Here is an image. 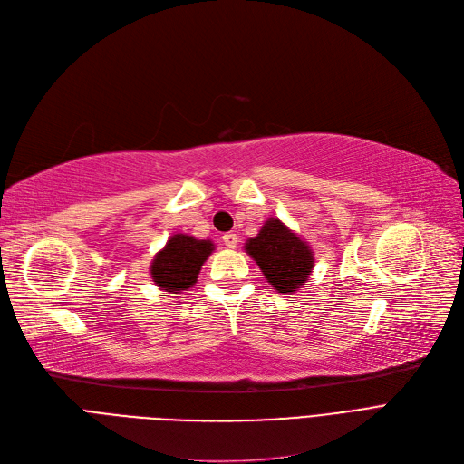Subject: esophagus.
Listing matches in <instances>:
<instances>
[{
  "mask_svg": "<svg viewBox=\"0 0 464 464\" xmlns=\"http://www.w3.org/2000/svg\"><path fill=\"white\" fill-rule=\"evenodd\" d=\"M222 240H224V245H226L227 248H235V246H237V242H238V238H237V235H235V233H224Z\"/></svg>",
  "mask_w": 464,
  "mask_h": 464,
  "instance_id": "esophagus-1",
  "label": "esophagus"
}]
</instances>
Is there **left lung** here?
I'll use <instances>...</instances> for the list:
<instances>
[{
  "label": "left lung",
  "mask_w": 464,
  "mask_h": 464,
  "mask_svg": "<svg viewBox=\"0 0 464 464\" xmlns=\"http://www.w3.org/2000/svg\"><path fill=\"white\" fill-rule=\"evenodd\" d=\"M246 252L280 294L304 285L314 265L310 248L276 218H271L259 235L246 242Z\"/></svg>",
  "instance_id": "1"
}]
</instances>
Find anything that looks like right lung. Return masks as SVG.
I'll return each mask as SVG.
<instances>
[{"instance_id": "obj_1", "label": "right lung", "mask_w": 464, "mask_h": 464, "mask_svg": "<svg viewBox=\"0 0 464 464\" xmlns=\"http://www.w3.org/2000/svg\"><path fill=\"white\" fill-rule=\"evenodd\" d=\"M214 250L210 240H198L189 235H175L156 256L152 278L169 294H180L198 280L203 263Z\"/></svg>"}]
</instances>
